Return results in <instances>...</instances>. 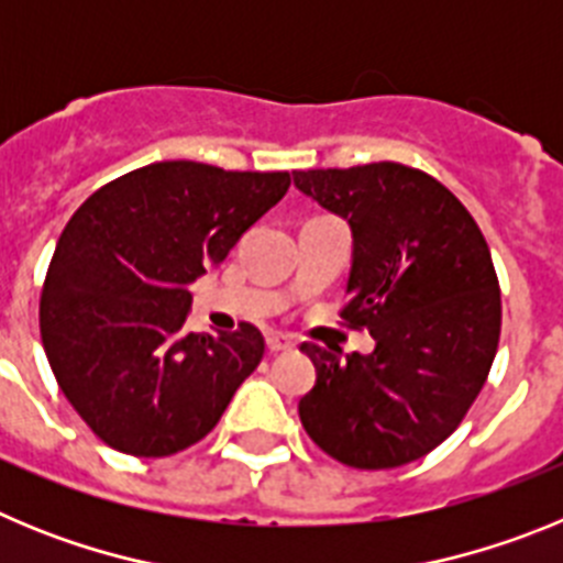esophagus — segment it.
I'll return each mask as SVG.
<instances>
[{
  "mask_svg": "<svg viewBox=\"0 0 563 563\" xmlns=\"http://www.w3.org/2000/svg\"><path fill=\"white\" fill-rule=\"evenodd\" d=\"M292 346V341L287 335H276V332H273V335H267V350L271 352H285V350H290Z\"/></svg>",
  "mask_w": 563,
  "mask_h": 563,
  "instance_id": "34e87169",
  "label": "esophagus"
}]
</instances>
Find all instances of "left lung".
<instances>
[{"label":"left lung","instance_id":"left-lung-1","mask_svg":"<svg viewBox=\"0 0 563 563\" xmlns=\"http://www.w3.org/2000/svg\"><path fill=\"white\" fill-rule=\"evenodd\" d=\"M292 180L352 225L350 330H369L372 355L301 343L316 386L301 426L332 460L361 471L400 467L449 440L499 350L501 296L476 220L449 188L402 163L307 168Z\"/></svg>","mask_w":563,"mask_h":563}]
</instances>
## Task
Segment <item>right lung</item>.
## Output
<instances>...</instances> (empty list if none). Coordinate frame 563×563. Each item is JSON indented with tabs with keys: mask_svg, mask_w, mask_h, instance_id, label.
<instances>
[{
	"mask_svg": "<svg viewBox=\"0 0 563 563\" xmlns=\"http://www.w3.org/2000/svg\"><path fill=\"white\" fill-rule=\"evenodd\" d=\"M290 188L287 172L194 161L134 168L73 213L44 276L49 369L92 434L129 456H172L220 422L265 338L188 332L194 278Z\"/></svg>",
	"mask_w": 563,
	"mask_h": 563,
	"instance_id": "right-lung-1",
	"label": "right lung"
}]
</instances>
